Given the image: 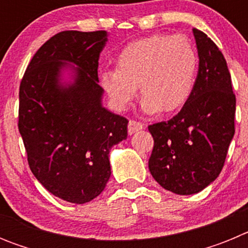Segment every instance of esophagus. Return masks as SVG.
<instances>
[{
    "mask_svg": "<svg viewBox=\"0 0 248 248\" xmlns=\"http://www.w3.org/2000/svg\"><path fill=\"white\" fill-rule=\"evenodd\" d=\"M144 129V124H141L140 122H137V120H130L128 125V133L129 134H134L137 131Z\"/></svg>",
    "mask_w": 248,
    "mask_h": 248,
    "instance_id": "obj_1",
    "label": "esophagus"
}]
</instances>
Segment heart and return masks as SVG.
<instances>
[{"instance_id": "b5f03b06", "label": "heart", "mask_w": 248, "mask_h": 248, "mask_svg": "<svg viewBox=\"0 0 248 248\" xmlns=\"http://www.w3.org/2000/svg\"><path fill=\"white\" fill-rule=\"evenodd\" d=\"M196 72L198 56L189 39L154 34L123 48L115 71L102 73L100 84L119 111L128 108L139 85L145 113H172L189 100Z\"/></svg>"}]
</instances>
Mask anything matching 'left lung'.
<instances>
[{"label": "left lung", "mask_w": 248, "mask_h": 248, "mask_svg": "<svg viewBox=\"0 0 248 248\" xmlns=\"http://www.w3.org/2000/svg\"><path fill=\"white\" fill-rule=\"evenodd\" d=\"M192 32L199 54L194 91L174 118L149 125L154 139L149 170L177 195L196 194L215 181L235 134L236 97L226 59L203 32Z\"/></svg>", "instance_id": "obj_1"}]
</instances>
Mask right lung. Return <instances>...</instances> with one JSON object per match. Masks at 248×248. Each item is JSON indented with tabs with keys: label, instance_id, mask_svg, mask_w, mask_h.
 Instances as JSON below:
<instances>
[{
	"label": "right lung",
	"instance_id": "1",
	"mask_svg": "<svg viewBox=\"0 0 248 248\" xmlns=\"http://www.w3.org/2000/svg\"><path fill=\"white\" fill-rule=\"evenodd\" d=\"M105 31H63L31 59L19 85L18 130L28 165L57 198L85 203L110 177L109 151L128 137V119L102 105L98 61ZM69 69L72 80L62 82Z\"/></svg>",
	"mask_w": 248,
	"mask_h": 248
}]
</instances>
